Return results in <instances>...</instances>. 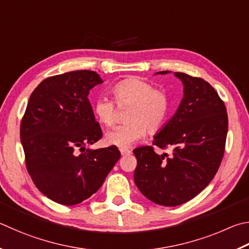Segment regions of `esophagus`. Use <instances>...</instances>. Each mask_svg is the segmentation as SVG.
I'll use <instances>...</instances> for the list:
<instances>
[{"label":"esophagus","mask_w":249,"mask_h":249,"mask_svg":"<svg viewBox=\"0 0 249 249\" xmlns=\"http://www.w3.org/2000/svg\"><path fill=\"white\" fill-rule=\"evenodd\" d=\"M130 153H132V151L130 150H127V149H121V155L125 157V156H129Z\"/></svg>","instance_id":"esophagus-1"}]
</instances>
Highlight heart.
Returning a JSON list of instances; mask_svg holds the SVG:
<instances>
[{
    "mask_svg": "<svg viewBox=\"0 0 249 249\" xmlns=\"http://www.w3.org/2000/svg\"><path fill=\"white\" fill-rule=\"evenodd\" d=\"M112 94L117 106H129L125 120L127 123L117 126L107 134L109 144L127 149L146 134H155L168 120L171 102L168 94L153 88L148 81L129 77L113 86ZM93 112L103 125L110 127L115 122V103L107 97H99L93 103Z\"/></svg>",
    "mask_w": 249,
    "mask_h": 249,
    "instance_id": "heart-1",
    "label": "heart"
}]
</instances>
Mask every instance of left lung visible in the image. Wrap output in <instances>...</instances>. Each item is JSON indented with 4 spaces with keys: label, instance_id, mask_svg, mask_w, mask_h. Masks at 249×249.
I'll use <instances>...</instances> for the list:
<instances>
[{
    "label": "left lung",
    "instance_id": "obj_1",
    "mask_svg": "<svg viewBox=\"0 0 249 249\" xmlns=\"http://www.w3.org/2000/svg\"><path fill=\"white\" fill-rule=\"evenodd\" d=\"M174 75L184 85V97L152 142L160 149L173 148L172 156L158 155L152 146L134 149L135 184L149 200L165 207L193 199L214 178L229 123L224 102L209 83L185 73Z\"/></svg>",
    "mask_w": 249,
    "mask_h": 249
}]
</instances>
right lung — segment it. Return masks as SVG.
Listing matches in <instances>:
<instances>
[{
    "label": "right lung",
    "instance_id": "right-lung-1",
    "mask_svg": "<svg viewBox=\"0 0 249 249\" xmlns=\"http://www.w3.org/2000/svg\"><path fill=\"white\" fill-rule=\"evenodd\" d=\"M102 83L93 71L48 77L31 93L22 116L27 171L39 191L61 205L88 199L121 157L116 146L85 151L102 137L88 100L90 89Z\"/></svg>",
    "mask_w": 249,
    "mask_h": 249
}]
</instances>
